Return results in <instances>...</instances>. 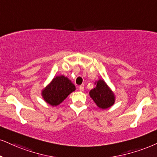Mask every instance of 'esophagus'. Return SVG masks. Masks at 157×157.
<instances>
[{
	"mask_svg": "<svg viewBox=\"0 0 157 157\" xmlns=\"http://www.w3.org/2000/svg\"><path fill=\"white\" fill-rule=\"evenodd\" d=\"M78 90H79V91H81V92H83V91L84 90V87L83 86H79Z\"/></svg>",
	"mask_w": 157,
	"mask_h": 157,
	"instance_id": "esophagus-1",
	"label": "esophagus"
}]
</instances>
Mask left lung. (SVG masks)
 <instances>
[{
	"mask_svg": "<svg viewBox=\"0 0 157 157\" xmlns=\"http://www.w3.org/2000/svg\"><path fill=\"white\" fill-rule=\"evenodd\" d=\"M95 85V87L90 92V96L92 99L102 109L111 107L115 102V95L112 90L102 79L97 81Z\"/></svg>",
	"mask_w": 157,
	"mask_h": 157,
	"instance_id": "1",
	"label": "left lung"
}]
</instances>
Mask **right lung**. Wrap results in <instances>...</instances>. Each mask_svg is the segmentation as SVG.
Segmentation results:
<instances>
[{"instance_id": "obj_1", "label": "right lung", "mask_w": 157, "mask_h": 157, "mask_svg": "<svg viewBox=\"0 0 157 157\" xmlns=\"http://www.w3.org/2000/svg\"><path fill=\"white\" fill-rule=\"evenodd\" d=\"M75 90V86L71 81L62 75L53 78L42 90L41 95L48 104L57 106Z\"/></svg>"}]
</instances>
